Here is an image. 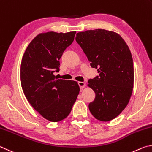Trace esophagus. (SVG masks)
Here are the masks:
<instances>
[{"instance_id":"obj_1","label":"esophagus","mask_w":152,"mask_h":152,"mask_svg":"<svg viewBox=\"0 0 152 152\" xmlns=\"http://www.w3.org/2000/svg\"><path fill=\"white\" fill-rule=\"evenodd\" d=\"M78 84H79V87H80L81 89H83L85 87V86H86V84H85L84 82L79 81V82H78Z\"/></svg>"}]
</instances>
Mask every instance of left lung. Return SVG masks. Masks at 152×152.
<instances>
[{
    "label": "left lung",
    "instance_id": "left-lung-1",
    "mask_svg": "<svg viewBox=\"0 0 152 152\" xmlns=\"http://www.w3.org/2000/svg\"><path fill=\"white\" fill-rule=\"evenodd\" d=\"M75 40L99 73L88 81L95 94L89 104L90 112L98 120H112L126 108L132 94L134 63L129 47L119 34L102 28L79 32Z\"/></svg>",
    "mask_w": 152,
    "mask_h": 152
}]
</instances>
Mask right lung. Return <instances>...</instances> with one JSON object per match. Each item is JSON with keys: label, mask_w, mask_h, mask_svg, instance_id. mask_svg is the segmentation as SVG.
Instances as JSON below:
<instances>
[{"label": "right lung", "mask_w": 152, "mask_h": 152, "mask_svg": "<svg viewBox=\"0 0 152 152\" xmlns=\"http://www.w3.org/2000/svg\"><path fill=\"white\" fill-rule=\"evenodd\" d=\"M75 31L40 33L26 49L20 65L21 86L26 99L45 119L58 122L69 115L80 91L77 82L57 79L59 59Z\"/></svg>", "instance_id": "obj_1"}]
</instances>
